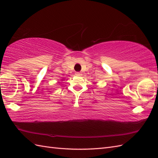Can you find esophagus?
Segmentation results:
<instances>
[{"label":"esophagus","instance_id":"obj_1","mask_svg":"<svg viewBox=\"0 0 158 158\" xmlns=\"http://www.w3.org/2000/svg\"><path fill=\"white\" fill-rule=\"evenodd\" d=\"M75 75L76 76H81V74L79 72H77V73H75Z\"/></svg>","mask_w":158,"mask_h":158}]
</instances>
